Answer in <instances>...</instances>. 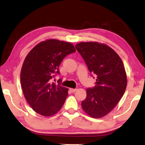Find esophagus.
I'll use <instances>...</instances> for the list:
<instances>
[{"label": "esophagus", "instance_id": "34e87169", "mask_svg": "<svg viewBox=\"0 0 145 145\" xmlns=\"http://www.w3.org/2000/svg\"><path fill=\"white\" fill-rule=\"evenodd\" d=\"M70 90L71 92H72V93H75V92L76 91H77V89H72V88H70Z\"/></svg>", "mask_w": 145, "mask_h": 145}]
</instances>
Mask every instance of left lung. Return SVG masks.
I'll use <instances>...</instances> for the list:
<instances>
[{"mask_svg":"<svg viewBox=\"0 0 145 145\" xmlns=\"http://www.w3.org/2000/svg\"><path fill=\"white\" fill-rule=\"evenodd\" d=\"M75 47L90 73L97 76L96 86L87 89L82 108L91 117H104L116 106L127 87L123 62L117 52L105 44L82 42Z\"/></svg>","mask_w":145,"mask_h":145,"instance_id":"1","label":"left lung"}]
</instances>
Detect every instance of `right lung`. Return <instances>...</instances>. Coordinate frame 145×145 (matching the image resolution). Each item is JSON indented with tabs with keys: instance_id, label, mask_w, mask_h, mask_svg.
Masks as SVG:
<instances>
[{
	"instance_id": "right-lung-1",
	"label": "right lung",
	"mask_w": 145,
	"mask_h": 145,
	"mask_svg": "<svg viewBox=\"0 0 145 145\" xmlns=\"http://www.w3.org/2000/svg\"><path fill=\"white\" fill-rule=\"evenodd\" d=\"M75 51L72 43L48 39L37 44L26 56L21 70V84L26 100L37 114L52 116L64 105L68 89L50 80L54 73H59L64 57Z\"/></svg>"
}]
</instances>
